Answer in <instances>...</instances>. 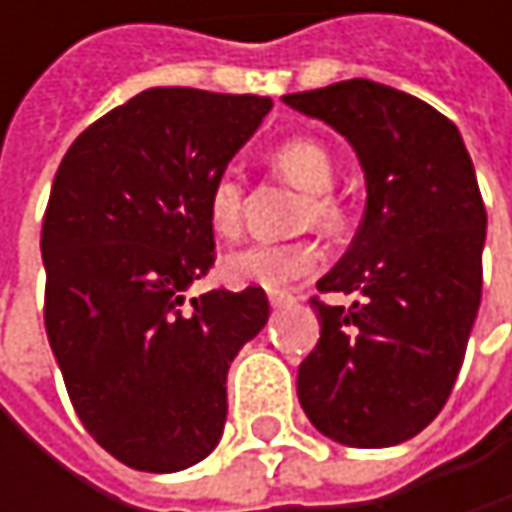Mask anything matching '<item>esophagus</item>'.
<instances>
[{
    "label": "esophagus",
    "mask_w": 512,
    "mask_h": 512,
    "mask_svg": "<svg viewBox=\"0 0 512 512\" xmlns=\"http://www.w3.org/2000/svg\"><path fill=\"white\" fill-rule=\"evenodd\" d=\"M293 302V293H287V290H272L269 293V305L272 308H284V305H290Z\"/></svg>",
    "instance_id": "34e87169"
}]
</instances>
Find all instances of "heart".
Masks as SVG:
<instances>
[{
  "label": "heart",
  "mask_w": 512,
  "mask_h": 512,
  "mask_svg": "<svg viewBox=\"0 0 512 512\" xmlns=\"http://www.w3.org/2000/svg\"><path fill=\"white\" fill-rule=\"evenodd\" d=\"M272 165L293 180L299 189H305V201L299 204V225H317V228H335L341 222V204L329 192L335 180V162L332 154L314 142V139H287L272 151ZM243 177L234 168H225L213 177L207 189V222L213 234L219 237H237L243 222ZM323 252L314 240L296 237V240H257L249 246H240L222 257V278L228 284L246 287H266L278 290L287 284H296L317 272Z\"/></svg>",
  "instance_id": "1"
}]
</instances>
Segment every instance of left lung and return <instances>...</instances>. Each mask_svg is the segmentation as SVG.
I'll use <instances>...</instances> for the list:
<instances>
[{
  "label": "left lung",
  "mask_w": 512,
  "mask_h": 512,
  "mask_svg": "<svg viewBox=\"0 0 512 512\" xmlns=\"http://www.w3.org/2000/svg\"><path fill=\"white\" fill-rule=\"evenodd\" d=\"M284 103L347 136L367 180L356 237L317 281L358 299H311L323 329L299 364V403L341 445H400L448 403L480 308L486 207L471 156L442 112L370 79Z\"/></svg>",
  "instance_id": "8db88e82"
}]
</instances>
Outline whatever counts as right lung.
Wrapping results in <instances>:
<instances>
[{
    "label": "right lung",
    "instance_id": "obj_1",
    "mask_svg": "<svg viewBox=\"0 0 512 512\" xmlns=\"http://www.w3.org/2000/svg\"><path fill=\"white\" fill-rule=\"evenodd\" d=\"M269 97L151 88L64 154L44 213V323L82 427L115 460L168 474L222 439L228 367L266 326L260 287L183 290L216 263L207 189Z\"/></svg>",
    "mask_w": 512,
    "mask_h": 512
}]
</instances>
